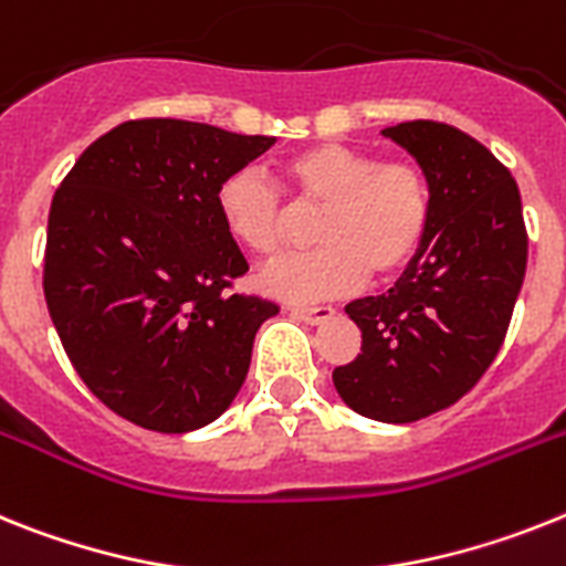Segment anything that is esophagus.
<instances>
[{"label":"esophagus","instance_id":"1","mask_svg":"<svg viewBox=\"0 0 566 566\" xmlns=\"http://www.w3.org/2000/svg\"><path fill=\"white\" fill-rule=\"evenodd\" d=\"M291 313L296 316V319L307 322V325H319V322L331 319L336 311L331 305H296L291 307Z\"/></svg>","mask_w":566,"mask_h":566}]
</instances>
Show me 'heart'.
Here are the masks:
<instances>
[{
    "instance_id": "b5f03b06",
    "label": "heart",
    "mask_w": 566,
    "mask_h": 566,
    "mask_svg": "<svg viewBox=\"0 0 566 566\" xmlns=\"http://www.w3.org/2000/svg\"><path fill=\"white\" fill-rule=\"evenodd\" d=\"M293 210H319V247L268 268L259 284L287 302H316L356 291L368 273L377 282L406 273L429 239L434 187L415 158L313 144L279 160L275 184L259 169H235L216 189L221 227L259 259H273L291 241Z\"/></svg>"
}]
</instances>
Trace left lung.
Here are the masks:
<instances>
[{
  "label": "left lung",
  "mask_w": 566,
  "mask_h": 566,
  "mask_svg": "<svg viewBox=\"0 0 566 566\" xmlns=\"http://www.w3.org/2000/svg\"><path fill=\"white\" fill-rule=\"evenodd\" d=\"M431 175L434 218L415 264L386 296L345 307L363 354L336 365L356 415L429 417L474 388L506 339L526 273V224L512 172L467 132L440 120L386 129Z\"/></svg>",
  "instance_id": "8db88e82"
}]
</instances>
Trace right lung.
Listing matches in <instances>:
<instances>
[{"label":"right lung","instance_id":"right-lung-1","mask_svg":"<svg viewBox=\"0 0 566 566\" xmlns=\"http://www.w3.org/2000/svg\"><path fill=\"white\" fill-rule=\"evenodd\" d=\"M275 137L140 117L97 137L54 192L42 291L74 371L123 420L184 434L227 411L261 322L218 184Z\"/></svg>","mask_w":566,"mask_h":566}]
</instances>
